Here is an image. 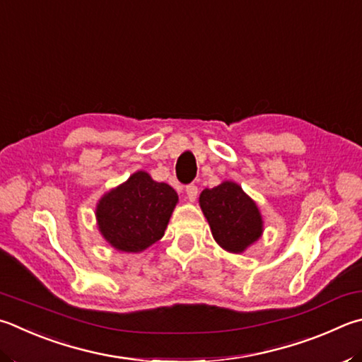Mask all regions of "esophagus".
<instances>
[{
  "instance_id": "obj_1",
  "label": "esophagus",
  "mask_w": 362,
  "mask_h": 362,
  "mask_svg": "<svg viewBox=\"0 0 362 362\" xmlns=\"http://www.w3.org/2000/svg\"><path fill=\"white\" fill-rule=\"evenodd\" d=\"M187 198L189 201H194L196 198H198V187H196L194 183H189V185L187 187Z\"/></svg>"
}]
</instances>
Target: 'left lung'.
I'll return each mask as SVG.
<instances>
[{"label": "left lung", "mask_w": 362, "mask_h": 362, "mask_svg": "<svg viewBox=\"0 0 362 362\" xmlns=\"http://www.w3.org/2000/svg\"><path fill=\"white\" fill-rule=\"evenodd\" d=\"M199 204L214 239L228 252H244L262 233L259 210L238 183L223 182L215 188H206Z\"/></svg>", "instance_id": "8db88e82"}]
</instances>
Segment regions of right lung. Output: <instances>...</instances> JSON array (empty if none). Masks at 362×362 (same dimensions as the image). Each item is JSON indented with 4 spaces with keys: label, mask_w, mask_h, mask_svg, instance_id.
<instances>
[{
    "label": "right lung",
    "mask_w": 362,
    "mask_h": 362,
    "mask_svg": "<svg viewBox=\"0 0 362 362\" xmlns=\"http://www.w3.org/2000/svg\"><path fill=\"white\" fill-rule=\"evenodd\" d=\"M177 199L173 187L139 170L98 204L101 234L117 250L142 252L163 238Z\"/></svg>",
    "instance_id": "add662e5"
}]
</instances>
